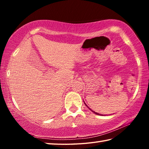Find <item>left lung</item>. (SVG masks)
<instances>
[{
  "label": "left lung",
  "mask_w": 149,
  "mask_h": 149,
  "mask_svg": "<svg viewBox=\"0 0 149 149\" xmlns=\"http://www.w3.org/2000/svg\"><path fill=\"white\" fill-rule=\"evenodd\" d=\"M84 103H85V102H84ZM85 105H86V106H87V107L88 108H89V110H90L91 111H92V112H93V113H94V114H97V115H100H100H101V116H102V114H99V113H97V112H94V111H93V110H92L91 109H90V108H89V107H88V106H87V105L86 104H85ZM102 116H103V115H102Z\"/></svg>",
  "instance_id": "8db88e82"
}]
</instances>
